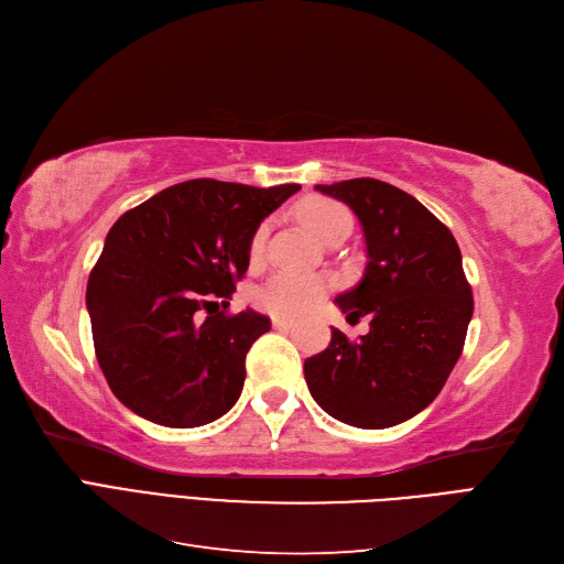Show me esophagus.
Returning <instances> with one entry per match:
<instances>
[{"label":"esophagus","mask_w":564,"mask_h":564,"mask_svg":"<svg viewBox=\"0 0 564 564\" xmlns=\"http://www.w3.org/2000/svg\"><path fill=\"white\" fill-rule=\"evenodd\" d=\"M272 327L280 329V332H286V329L294 327V322L292 319H282V317H272Z\"/></svg>","instance_id":"obj_1"}]
</instances>
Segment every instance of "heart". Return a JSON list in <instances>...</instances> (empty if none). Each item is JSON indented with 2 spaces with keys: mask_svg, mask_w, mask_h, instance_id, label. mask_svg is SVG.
Returning <instances> with one entry per match:
<instances>
[{
  "mask_svg": "<svg viewBox=\"0 0 564 564\" xmlns=\"http://www.w3.org/2000/svg\"><path fill=\"white\" fill-rule=\"evenodd\" d=\"M299 216H301V224L308 228V232L317 237L319 242H327L332 235L340 230L350 232V214L340 207V204L329 199L305 202ZM265 237H268V226L263 224L253 232L251 245H249V256L253 261L261 259ZM329 286L332 282L319 275H292V272H278V275H272L265 284L256 289L253 301L259 308L268 311L270 315L294 319L313 311L315 305L324 299V294L329 292Z\"/></svg>",
  "mask_w": 564,
  "mask_h": 564,
  "instance_id": "1",
  "label": "heart"
}]
</instances>
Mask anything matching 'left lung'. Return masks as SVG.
Listing matches in <instances>:
<instances>
[{
	"instance_id": "1",
	"label": "left lung",
	"mask_w": 564,
	"mask_h": 564,
	"mask_svg": "<svg viewBox=\"0 0 564 564\" xmlns=\"http://www.w3.org/2000/svg\"><path fill=\"white\" fill-rule=\"evenodd\" d=\"M315 191L346 202L360 218L367 268L336 299L348 319L371 317L348 340L332 329L327 350L303 365L313 400L355 429L379 431L423 412L464 350L473 292L449 228L400 187L350 178Z\"/></svg>"
}]
</instances>
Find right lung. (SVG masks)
I'll return each instance as SVG.
<instances>
[{"label":"right lung","mask_w":564,"mask_h":564,"mask_svg":"<svg viewBox=\"0 0 564 564\" xmlns=\"http://www.w3.org/2000/svg\"><path fill=\"white\" fill-rule=\"evenodd\" d=\"M301 191L195 178L117 218L87 284L98 365L115 398L166 429L230 412L270 319L230 315L261 220Z\"/></svg>","instance_id":"obj_1"}]
</instances>
